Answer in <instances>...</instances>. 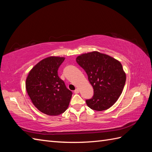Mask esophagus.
I'll list each match as a JSON object with an SVG mask.
<instances>
[{
  "label": "esophagus",
  "instance_id": "obj_1",
  "mask_svg": "<svg viewBox=\"0 0 152 152\" xmlns=\"http://www.w3.org/2000/svg\"><path fill=\"white\" fill-rule=\"evenodd\" d=\"M74 93H76V94H78V93H79V89H76L75 90H74Z\"/></svg>",
  "mask_w": 152,
  "mask_h": 152
}]
</instances>
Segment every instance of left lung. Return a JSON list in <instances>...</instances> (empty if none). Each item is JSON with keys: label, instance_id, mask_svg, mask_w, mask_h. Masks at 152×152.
<instances>
[{"label": "left lung", "instance_id": "1", "mask_svg": "<svg viewBox=\"0 0 152 152\" xmlns=\"http://www.w3.org/2000/svg\"><path fill=\"white\" fill-rule=\"evenodd\" d=\"M76 60L86 71L94 91L93 97L86 101L87 105L96 111L110 108L121 95L126 81L121 63L98 51L82 54Z\"/></svg>", "mask_w": 152, "mask_h": 152}]
</instances>
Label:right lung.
I'll use <instances>...</instances> for the list:
<instances>
[{
    "label": "right lung",
    "instance_id": "add662e5",
    "mask_svg": "<svg viewBox=\"0 0 152 152\" xmlns=\"http://www.w3.org/2000/svg\"><path fill=\"white\" fill-rule=\"evenodd\" d=\"M64 57L51 56L40 61L28 73L26 90L35 107L45 114H62L69 105L72 93L58 76Z\"/></svg>",
    "mask_w": 152,
    "mask_h": 152
}]
</instances>
